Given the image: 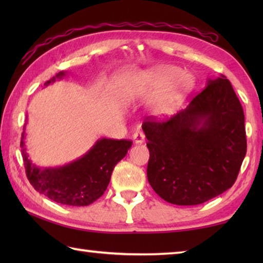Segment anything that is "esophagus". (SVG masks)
Instances as JSON below:
<instances>
[{
	"label": "esophagus",
	"mask_w": 263,
	"mask_h": 263,
	"mask_svg": "<svg viewBox=\"0 0 263 263\" xmlns=\"http://www.w3.org/2000/svg\"><path fill=\"white\" fill-rule=\"evenodd\" d=\"M133 139H135L137 144H142L145 141V133L140 130H137L135 135H133Z\"/></svg>",
	"instance_id": "esophagus-1"
}]
</instances>
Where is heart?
Here are the masks:
<instances>
[{"instance_id": "1", "label": "heart", "mask_w": 263, "mask_h": 263, "mask_svg": "<svg viewBox=\"0 0 263 263\" xmlns=\"http://www.w3.org/2000/svg\"><path fill=\"white\" fill-rule=\"evenodd\" d=\"M167 86L153 105L157 114H164L179 101L184 91L191 86V79L188 75L182 74L177 67H161L148 73L142 74L131 84L130 92L133 96L149 97L160 87Z\"/></svg>"}]
</instances>
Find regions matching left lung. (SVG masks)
Listing matches in <instances>:
<instances>
[{
    "label": "left lung",
    "instance_id": "1",
    "mask_svg": "<svg viewBox=\"0 0 263 263\" xmlns=\"http://www.w3.org/2000/svg\"><path fill=\"white\" fill-rule=\"evenodd\" d=\"M142 130L147 179L166 202L197 205L234 184L247 139L242 106L224 75L209 80L188 108L169 119L146 118Z\"/></svg>",
    "mask_w": 263,
    "mask_h": 263
}]
</instances>
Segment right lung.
I'll return each instance as SVG.
<instances>
[{
  "mask_svg": "<svg viewBox=\"0 0 263 263\" xmlns=\"http://www.w3.org/2000/svg\"><path fill=\"white\" fill-rule=\"evenodd\" d=\"M64 74L60 72L45 84L54 82ZM23 138L24 133L21 147H23L25 174L31 185L52 201L70 206H86L100 198L108 188L115 166L125 157L132 145L130 140L103 138L77 161L58 169H39L29 160Z\"/></svg>",
  "mask_w": 263,
  "mask_h": 263,
  "instance_id": "1",
  "label": "right lung"
}]
</instances>
